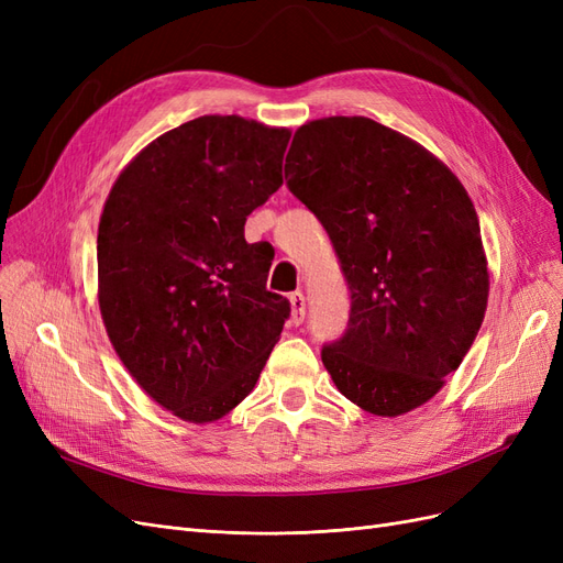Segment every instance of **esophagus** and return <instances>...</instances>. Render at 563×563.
<instances>
[{
    "mask_svg": "<svg viewBox=\"0 0 563 563\" xmlns=\"http://www.w3.org/2000/svg\"><path fill=\"white\" fill-rule=\"evenodd\" d=\"M288 300H291V321L298 327V323H302V319H305V296L300 291H296L288 296Z\"/></svg>",
    "mask_w": 563,
    "mask_h": 563,
    "instance_id": "34e87169",
    "label": "esophagus"
}]
</instances>
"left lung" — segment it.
<instances>
[{
	"mask_svg": "<svg viewBox=\"0 0 563 563\" xmlns=\"http://www.w3.org/2000/svg\"><path fill=\"white\" fill-rule=\"evenodd\" d=\"M284 176L327 230L350 288L347 329L321 347L335 387L389 418L432 399L472 347L488 300L465 187L368 117L300 126Z\"/></svg>",
	"mask_w": 563,
	"mask_h": 563,
	"instance_id": "8db88e82",
	"label": "left lung"
}]
</instances>
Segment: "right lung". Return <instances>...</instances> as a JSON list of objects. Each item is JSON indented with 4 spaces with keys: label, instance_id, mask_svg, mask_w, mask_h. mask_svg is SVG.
I'll return each mask as SVG.
<instances>
[{
    "label": "right lung",
    "instance_id": "right-lung-1",
    "mask_svg": "<svg viewBox=\"0 0 563 563\" xmlns=\"http://www.w3.org/2000/svg\"><path fill=\"white\" fill-rule=\"evenodd\" d=\"M291 133L207 114L152 141L112 185L98 225V302L131 376L190 422L255 387L291 302L267 291L275 249L246 216L282 185Z\"/></svg>",
    "mask_w": 563,
    "mask_h": 563
}]
</instances>
